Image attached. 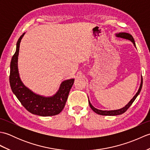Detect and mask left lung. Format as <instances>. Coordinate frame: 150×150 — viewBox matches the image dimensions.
<instances>
[{
  "label": "left lung",
  "mask_w": 150,
  "mask_h": 150,
  "mask_svg": "<svg viewBox=\"0 0 150 150\" xmlns=\"http://www.w3.org/2000/svg\"><path fill=\"white\" fill-rule=\"evenodd\" d=\"M115 36L118 38H121V39H126V40H130L132 42H133V45L136 47L135 46V40L134 39H133V37H132V35H130L129 33H116L115 34ZM137 48V47H136ZM142 77L141 76V84H140V86L139 90L137 92L136 94L134 95V97H133L131 100H130L129 103L127 104L125 106L120 108V109H118V110H98L96 108H95L93 105H92L90 103V100H89L88 98V103L89 104H90V106L91 108V110H93L94 112H95L96 113L98 114V115H108V116H114V115H121L124 113L125 111H126V110L128 109L129 108V106H131L132 104V103L134 102V100H135V98H137V97L139 95L140 92L141 91V89H142Z\"/></svg>",
  "instance_id": "1"
}]
</instances>
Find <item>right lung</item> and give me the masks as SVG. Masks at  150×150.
<instances>
[{"label":"right lung","mask_w":150,"mask_h":150,"mask_svg":"<svg viewBox=\"0 0 150 150\" xmlns=\"http://www.w3.org/2000/svg\"><path fill=\"white\" fill-rule=\"evenodd\" d=\"M24 34L25 33L22 34L17 41L16 52L10 64L9 82L11 90L22 106L31 113L42 117L56 115L61 112L64 108L75 79L62 81L56 93L50 97L37 94L26 87L21 81L18 69L19 47Z\"/></svg>","instance_id":"right-lung-1"}]
</instances>
